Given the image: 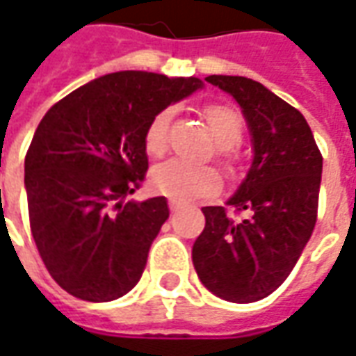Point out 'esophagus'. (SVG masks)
<instances>
[{
  "mask_svg": "<svg viewBox=\"0 0 356 356\" xmlns=\"http://www.w3.org/2000/svg\"><path fill=\"white\" fill-rule=\"evenodd\" d=\"M179 208H181V202L175 200V198H170V209H171V211H177Z\"/></svg>",
  "mask_w": 356,
  "mask_h": 356,
  "instance_id": "34e87169",
  "label": "esophagus"
}]
</instances>
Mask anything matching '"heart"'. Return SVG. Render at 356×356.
Returning <instances> with one entry per match:
<instances>
[{
    "label": "heart",
    "mask_w": 356,
    "mask_h": 356,
    "mask_svg": "<svg viewBox=\"0 0 356 356\" xmlns=\"http://www.w3.org/2000/svg\"><path fill=\"white\" fill-rule=\"evenodd\" d=\"M204 116L217 140V152L231 165V147H234L242 139V118L236 110L223 106V104L206 106ZM171 118H173V108H163L150 120L145 131V148L150 156L163 154V150L168 147V127H170ZM150 186L156 193L177 198V200H194V198L216 193L219 186V175L209 165L171 158L152 168Z\"/></svg>",
    "instance_id": "b5f03b06"
}]
</instances>
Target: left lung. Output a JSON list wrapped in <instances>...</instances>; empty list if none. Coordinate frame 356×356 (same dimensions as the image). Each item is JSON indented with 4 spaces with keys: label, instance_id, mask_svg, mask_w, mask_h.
<instances>
[{
    "label": "left lung",
    "instance_id": "left-lung-1",
    "mask_svg": "<svg viewBox=\"0 0 356 356\" xmlns=\"http://www.w3.org/2000/svg\"><path fill=\"white\" fill-rule=\"evenodd\" d=\"M238 102L254 160L223 206L202 208L206 227L193 246L198 278L217 298L254 303L288 278L316 223L322 156L303 114L244 76H208Z\"/></svg>",
    "mask_w": 356,
    "mask_h": 356
}]
</instances>
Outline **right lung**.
<instances>
[{"mask_svg":"<svg viewBox=\"0 0 356 356\" xmlns=\"http://www.w3.org/2000/svg\"><path fill=\"white\" fill-rule=\"evenodd\" d=\"M200 78L143 70L101 76L53 104L24 160L30 229L55 282L102 303L139 282L148 250L170 217L163 196L125 200L145 179V131Z\"/></svg>","mask_w":356,"mask_h":356,"instance_id":"add662e5","label":"right lung"}]
</instances>
